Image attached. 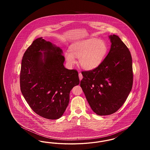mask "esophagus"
Masks as SVG:
<instances>
[{"instance_id": "obj_1", "label": "esophagus", "mask_w": 150, "mask_h": 150, "mask_svg": "<svg viewBox=\"0 0 150 150\" xmlns=\"http://www.w3.org/2000/svg\"><path fill=\"white\" fill-rule=\"evenodd\" d=\"M79 77L80 80H81L83 79V75H82V74H81V72H79Z\"/></svg>"}]
</instances>
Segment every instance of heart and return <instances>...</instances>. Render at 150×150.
I'll return each instance as SVG.
<instances>
[{
  "instance_id": "heart-1",
  "label": "heart",
  "mask_w": 150,
  "mask_h": 150,
  "mask_svg": "<svg viewBox=\"0 0 150 150\" xmlns=\"http://www.w3.org/2000/svg\"><path fill=\"white\" fill-rule=\"evenodd\" d=\"M70 51L67 50L64 57L67 64L72 66L79 58V64L88 70L97 68L107 54L108 48L105 42L96 38H90L72 43Z\"/></svg>"
}]
</instances>
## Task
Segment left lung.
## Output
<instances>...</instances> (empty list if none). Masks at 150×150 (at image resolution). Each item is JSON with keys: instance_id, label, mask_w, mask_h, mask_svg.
Wrapping results in <instances>:
<instances>
[{"instance_id": "8db88e82", "label": "left lung", "mask_w": 150, "mask_h": 150, "mask_svg": "<svg viewBox=\"0 0 150 150\" xmlns=\"http://www.w3.org/2000/svg\"><path fill=\"white\" fill-rule=\"evenodd\" d=\"M107 56L97 68L81 72L80 86L93 111L98 115L114 114L124 103L133 86L132 58L118 36H109Z\"/></svg>"}]
</instances>
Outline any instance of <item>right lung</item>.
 Here are the masks:
<instances>
[{
	"label": "right lung",
	"instance_id": "obj_1",
	"mask_svg": "<svg viewBox=\"0 0 150 150\" xmlns=\"http://www.w3.org/2000/svg\"><path fill=\"white\" fill-rule=\"evenodd\" d=\"M62 53L59 47L39 38L27 49L22 59V94L36 114L50 120L63 115L71 90L80 83L78 71L64 67Z\"/></svg>",
	"mask_w": 150,
	"mask_h": 150
}]
</instances>
